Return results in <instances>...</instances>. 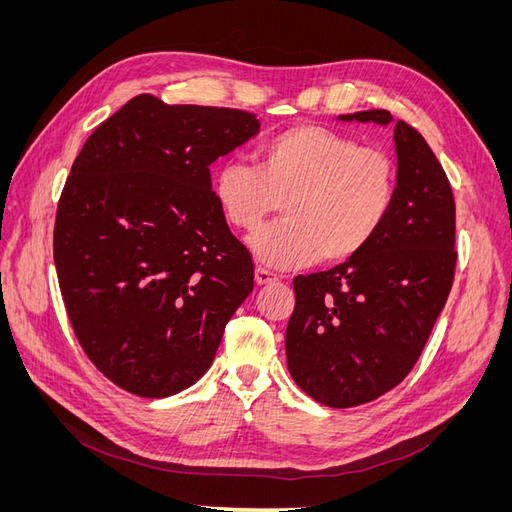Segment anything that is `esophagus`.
<instances>
[{"mask_svg": "<svg viewBox=\"0 0 512 512\" xmlns=\"http://www.w3.org/2000/svg\"><path fill=\"white\" fill-rule=\"evenodd\" d=\"M254 280H256V284H258V286H265V284L275 282V280H277V275H275L273 271L265 269V267H256V271H254Z\"/></svg>", "mask_w": 512, "mask_h": 512, "instance_id": "obj_1", "label": "esophagus"}]
</instances>
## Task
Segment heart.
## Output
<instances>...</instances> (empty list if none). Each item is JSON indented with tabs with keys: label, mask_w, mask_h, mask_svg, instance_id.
<instances>
[{
	"label": "heart",
	"mask_w": 512,
	"mask_h": 512,
	"mask_svg": "<svg viewBox=\"0 0 512 512\" xmlns=\"http://www.w3.org/2000/svg\"><path fill=\"white\" fill-rule=\"evenodd\" d=\"M213 196L230 226L252 230L283 203L284 218L258 228L250 247L262 265L294 269L344 262L378 237L397 198L389 153L322 126H294L260 147L258 166L226 160Z\"/></svg>",
	"instance_id": "1"
}]
</instances>
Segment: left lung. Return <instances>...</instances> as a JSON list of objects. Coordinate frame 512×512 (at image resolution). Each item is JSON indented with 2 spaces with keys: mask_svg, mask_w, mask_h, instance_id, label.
<instances>
[{
  "mask_svg": "<svg viewBox=\"0 0 512 512\" xmlns=\"http://www.w3.org/2000/svg\"><path fill=\"white\" fill-rule=\"evenodd\" d=\"M376 121L384 108L342 115ZM397 198L361 254L329 271L294 277L286 327L288 371L329 408L374 401L404 380L421 356L455 280V198L425 138L395 123Z\"/></svg>",
  "mask_w": 512,
  "mask_h": 512,
  "instance_id": "8db88e82",
  "label": "left lung"
}]
</instances>
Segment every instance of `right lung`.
<instances>
[{
  "label": "right lung",
  "mask_w": 512,
  "mask_h": 512,
  "mask_svg": "<svg viewBox=\"0 0 512 512\" xmlns=\"http://www.w3.org/2000/svg\"><path fill=\"white\" fill-rule=\"evenodd\" d=\"M258 128L239 108L141 94L72 162L53 230L59 290L81 348L119 389H188L252 292V254L226 224L209 164Z\"/></svg>",
  "instance_id": "1"
}]
</instances>
